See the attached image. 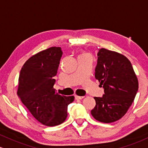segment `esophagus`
<instances>
[{
  "mask_svg": "<svg viewBox=\"0 0 148 148\" xmlns=\"http://www.w3.org/2000/svg\"><path fill=\"white\" fill-rule=\"evenodd\" d=\"M84 97V96H77V95L75 96V99L76 100H79V99H82Z\"/></svg>",
  "mask_w": 148,
  "mask_h": 148,
  "instance_id": "34e87169",
  "label": "esophagus"
}]
</instances>
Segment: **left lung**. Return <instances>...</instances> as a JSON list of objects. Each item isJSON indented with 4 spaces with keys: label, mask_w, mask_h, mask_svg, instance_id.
Segmentation results:
<instances>
[{
    "label": "left lung",
    "mask_w": 148,
    "mask_h": 148,
    "mask_svg": "<svg viewBox=\"0 0 148 148\" xmlns=\"http://www.w3.org/2000/svg\"><path fill=\"white\" fill-rule=\"evenodd\" d=\"M97 56L95 78L103 85L104 94L94 97L96 106L91 113L99 122L111 123L127 113L136 95L138 82L125 56L101 48Z\"/></svg>",
    "instance_id": "8db88e82"
}]
</instances>
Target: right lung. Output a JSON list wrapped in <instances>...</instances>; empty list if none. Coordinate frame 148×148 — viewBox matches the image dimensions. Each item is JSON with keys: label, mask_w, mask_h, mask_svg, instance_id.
I'll return each instance as SVG.
<instances>
[{"label": "right lung", "mask_w": 148, "mask_h": 148, "mask_svg": "<svg viewBox=\"0 0 148 148\" xmlns=\"http://www.w3.org/2000/svg\"><path fill=\"white\" fill-rule=\"evenodd\" d=\"M62 54L59 47L37 53L25 62L19 77L18 96L35 118L48 127L63 123L74 101L73 96L59 95L53 87Z\"/></svg>", "instance_id": "obj_1"}]
</instances>
